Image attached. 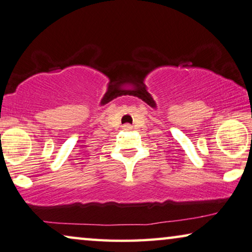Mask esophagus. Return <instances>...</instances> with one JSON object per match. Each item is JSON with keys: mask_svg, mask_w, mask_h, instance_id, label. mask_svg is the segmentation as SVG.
Returning a JSON list of instances; mask_svg holds the SVG:
<instances>
[{"mask_svg": "<svg viewBox=\"0 0 252 252\" xmlns=\"http://www.w3.org/2000/svg\"><path fill=\"white\" fill-rule=\"evenodd\" d=\"M131 129H132V126H131V125H125V126H123V130L129 131Z\"/></svg>", "mask_w": 252, "mask_h": 252, "instance_id": "obj_1", "label": "esophagus"}]
</instances>
